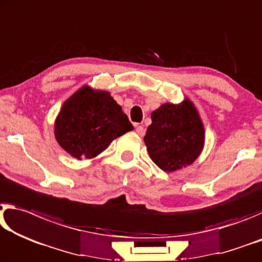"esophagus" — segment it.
<instances>
[{"mask_svg":"<svg viewBox=\"0 0 262 262\" xmlns=\"http://www.w3.org/2000/svg\"><path fill=\"white\" fill-rule=\"evenodd\" d=\"M136 132L138 134L140 137L145 136V128L141 125H136Z\"/></svg>","mask_w":262,"mask_h":262,"instance_id":"34e87169","label":"esophagus"}]
</instances>
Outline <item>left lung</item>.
Here are the masks:
<instances>
[{"instance_id": "8db88e82", "label": "left lung", "mask_w": 262, "mask_h": 262, "mask_svg": "<svg viewBox=\"0 0 262 262\" xmlns=\"http://www.w3.org/2000/svg\"><path fill=\"white\" fill-rule=\"evenodd\" d=\"M144 141L154 164L165 171L181 169L202 152L204 127L194 104L186 98L181 104H162L151 115Z\"/></svg>"}]
</instances>
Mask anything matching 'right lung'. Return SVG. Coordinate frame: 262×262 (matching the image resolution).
<instances>
[{"instance_id": "obj_1", "label": "right lung", "mask_w": 262, "mask_h": 262, "mask_svg": "<svg viewBox=\"0 0 262 262\" xmlns=\"http://www.w3.org/2000/svg\"><path fill=\"white\" fill-rule=\"evenodd\" d=\"M131 130L127 116L110 94L88 85L63 103L54 125L60 146L79 160L98 156L114 139Z\"/></svg>"}]
</instances>
